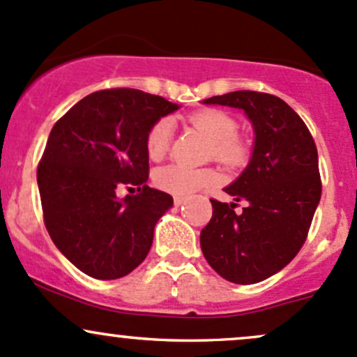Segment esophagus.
I'll return each instance as SVG.
<instances>
[{"mask_svg":"<svg viewBox=\"0 0 357 357\" xmlns=\"http://www.w3.org/2000/svg\"><path fill=\"white\" fill-rule=\"evenodd\" d=\"M183 204H185V198H181V197H176L174 198V205H176V207H181Z\"/></svg>","mask_w":357,"mask_h":357,"instance_id":"esophagus-1","label":"esophagus"}]
</instances>
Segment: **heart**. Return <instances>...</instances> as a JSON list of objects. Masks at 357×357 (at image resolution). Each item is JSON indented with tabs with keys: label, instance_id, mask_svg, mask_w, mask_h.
Segmentation results:
<instances>
[{
	"label": "heart",
	"instance_id": "obj_1",
	"mask_svg": "<svg viewBox=\"0 0 357 357\" xmlns=\"http://www.w3.org/2000/svg\"><path fill=\"white\" fill-rule=\"evenodd\" d=\"M188 123L210 142V159L227 169H238L248 162L251 153V142L245 135L238 133V121L234 116L215 107H205V109L191 112ZM171 135L172 125L169 119L162 118L153 123L145 142L150 159L160 160L166 155ZM217 181H219V174L213 169H193L179 166V164L157 169L153 174V183L157 188L176 197H188L195 191L215 185Z\"/></svg>",
	"mask_w": 357,
	"mask_h": 357
}]
</instances>
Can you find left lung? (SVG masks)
Returning <instances> with one entry per match:
<instances>
[{"label":"left lung","instance_id":"left-lung-1","mask_svg":"<svg viewBox=\"0 0 357 357\" xmlns=\"http://www.w3.org/2000/svg\"><path fill=\"white\" fill-rule=\"evenodd\" d=\"M204 102L245 111L255 147L241 176L224 190L234 202L210 200L202 251L229 282L257 284L286 267L305 245L321 197L317 145L298 112L272 93L236 90ZM238 201L245 202L241 213Z\"/></svg>","mask_w":357,"mask_h":357}]
</instances>
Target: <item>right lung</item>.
<instances>
[{"label":"right lung","mask_w":357,"mask_h":357,"mask_svg":"<svg viewBox=\"0 0 357 357\" xmlns=\"http://www.w3.org/2000/svg\"><path fill=\"white\" fill-rule=\"evenodd\" d=\"M179 109L137 89H107L75 104L52 126L37 167L52 243L93 279L128 275L149 255L172 197L147 186L149 130ZM137 190L119 201L117 190Z\"/></svg>","instance_id":"obj_1"}]
</instances>
